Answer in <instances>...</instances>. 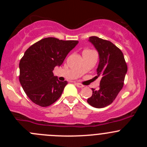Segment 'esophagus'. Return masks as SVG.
Wrapping results in <instances>:
<instances>
[{
    "instance_id": "esophagus-1",
    "label": "esophagus",
    "mask_w": 147,
    "mask_h": 147,
    "mask_svg": "<svg viewBox=\"0 0 147 147\" xmlns=\"http://www.w3.org/2000/svg\"><path fill=\"white\" fill-rule=\"evenodd\" d=\"M75 85H76L77 87H84V85H82V84H80V83H79V82L75 83Z\"/></svg>"
}]
</instances>
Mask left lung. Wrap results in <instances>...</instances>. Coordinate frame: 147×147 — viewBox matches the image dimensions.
<instances>
[{
	"mask_svg": "<svg viewBox=\"0 0 147 147\" xmlns=\"http://www.w3.org/2000/svg\"><path fill=\"white\" fill-rule=\"evenodd\" d=\"M99 54L97 75L101 77L100 88L92 89V95L87 99L89 105L104 108L112 103L122 89L127 66L121 50L110 41L96 36L89 38Z\"/></svg>",
	"mask_w": 147,
	"mask_h": 147,
	"instance_id": "obj_1",
	"label": "left lung"
}]
</instances>
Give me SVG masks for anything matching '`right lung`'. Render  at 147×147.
Instances as JSON below:
<instances>
[{
  "mask_svg": "<svg viewBox=\"0 0 147 147\" xmlns=\"http://www.w3.org/2000/svg\"><path fill=\"white\" fill-rule=\"evenodd\" d=\"M78 40H62L46 38L31 45L19 63L20 84L32 102L47 107L61 96L67 81L61 82L53 75L68 53L78 44Z\"/></svg>",
  "mask_w": 147,
  "mask_h": 147,
  "instance_id": "1",
  "label": "right lung"
}]
</instances>
